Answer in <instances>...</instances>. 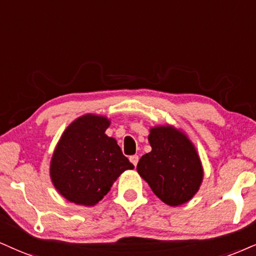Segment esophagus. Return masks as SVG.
<instances>
[{"label":"esophagus","mask_w":256,"mask_h":256,"mask_svg":"<svg viewBox=\"0 0 256 256\" xmlns=\"http://www.w3.org/2000/svg\"><path fill=\"white\" fill-rule=\"evenodd\" d=\"M129 160H130V162L133 164L134 166H136L138 162V156H129Z\"/></svg>","instance_id":"34e87169"}]
</instances>
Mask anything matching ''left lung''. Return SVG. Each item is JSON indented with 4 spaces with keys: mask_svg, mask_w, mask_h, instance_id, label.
<instances>
[{
    "mask_svg": "<svg viewBox=\"0 0 256 256\" xmlns=\"http://www.w3.org/2000/svg\"><path fill=\"white\" fill-rule=\"evenodd\" d=\"M148 140L152 150L138 160V174L164 203L176 206L190 200L203 178L194 144L170 126L150 129Z\"/></svg>",
    "mask_w": 256,
    "mask_h": 256,
    "instance_id": "8db88e82",
    "label": "left lung"
}]
</instances>
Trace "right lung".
Segmentation results:
<instances>
[{
    "instance_id": "obj_1",
    "label": "right lung",
    "mask_w": 256,
    "mask_h": 256,
    "mask_svg": "<svg viewBox=\"0 0 256 256\" xmlns=\"http://www.w3.org/2000/svg\"><path fill=\"white\" fill-rule=\"evenodd\" d=\"M109 124L106 118L85 115L62 134L52 158L51 178L68 200L92 206L122 172L134 168L115 138L106 135Z\"/></svg>"
}]
</instances>
